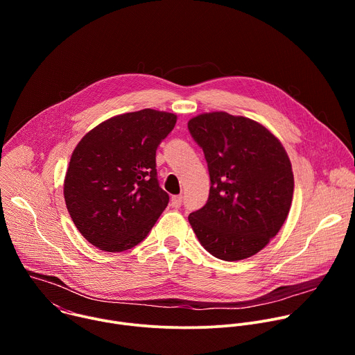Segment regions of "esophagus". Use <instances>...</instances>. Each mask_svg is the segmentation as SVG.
I'll return each mask as SVG.
<instances>
[{
  "label": "esophagus",
  "instance_id": "34e87169",
  "mask_svg": "<svg viewBox=\"0 0 355 355\" xmlns=\"http://www.w3.org/2000/svg\"><path fill=\"white\" fill-rule=\"evenodd\" d=\"M182 205V195H174L171 196V207L180 208Z\"/></svg>",
  "mask_w": 355,
  "mask_h": 355
}]
</instances>
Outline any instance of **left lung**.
Listing matches in <instances>:
<instances>
[{"mask_svg":"<svg viewBox=\"0 0 355 355\" xmlns=\"http://www.w3.org/2000/svg\"><path fill=\"white\" fill-rule=\"evenodd\" d=\"M188 130L211 177L207 204L188 216L198 240L219 260L254 256L277 236L292 204L284 146L259 122L227 112L198 115Z\"/></svg>","mask_w":355,"mask_h":355,"instance_id":"obj_1","label":"left lung"}]
</instances>
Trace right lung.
I'll return each instance as SVG.
<instances>
[{
  "instance_id": "obj_1",
  "label": "right lung",
  "mask_w": 355,
  "mask_h": 355,
  "mask_svg": "<svg viewBox=\"0 0 355 355\" xmlns=\"http://www.w3.org/2000/svg\"><path fill=\"white\" fill-rule=\"evenodd\" d=\"M177 116L141 110L114 116L89 130L74 148L64 178L67 211L95 247L125 251L146 239L166 207L156 150Z\"/></svg>"
}]
</instances>
